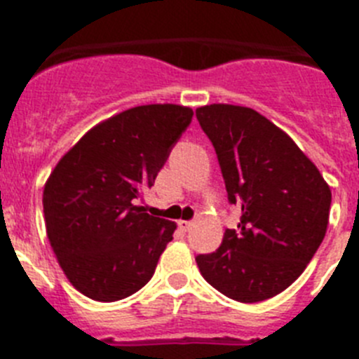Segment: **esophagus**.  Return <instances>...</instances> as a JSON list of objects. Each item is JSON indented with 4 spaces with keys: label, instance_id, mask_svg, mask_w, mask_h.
I'll use <instances>...</instances> for the list:
<instances>
[{
    "label": "esophagus",
    "instance_id": "esophagus-1",
    "mask_svg": "<svg viewBox=\"0 0 359 359\" xmlns=\"http://www.w3.org/2000/svg\"><path fill=\"white\" fill-rule=\"evenodd\" d=\"M177 226L182 228L183 231H189L190 228L194 226V221H180V223H177Z\"/></svg>",
    "mask_w": 359,
    "mask_h": 359
}]
</instances>
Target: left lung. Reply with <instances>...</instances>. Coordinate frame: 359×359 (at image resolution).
Returning <instances> with one entry per match:
<instances>
[{
	"instance_id": "8db88e82",
	"label": "left lung",
	"mask_w": 359,
	"mask_h": 359,
	"mask_svg": "<svg viewBox=\"0 0 359 359\" xmlns=\"http://www.w3.org/2000/svg\"><path fill=\"white\" fill-rule=\"evenodd\" d=\"M196 116L215 149L228 201L243 212L237 230L196 262L228 298L262 302L290 287L322 244L331 189L291 136L252 107L210 104Z\"/></svg>"
}]
</instances>
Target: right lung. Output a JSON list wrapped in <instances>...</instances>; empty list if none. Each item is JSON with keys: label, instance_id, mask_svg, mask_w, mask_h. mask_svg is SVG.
<instances>
[{"label": "right lung", "instance_id": "1", "mask_svg": "<svg viewBox=\"0 0 359 359\" xmlns=\"http://www.w3.org/2000/svg\"><path fill=\"white\" fill-rule=\"evenodd\" d=\"M194 111L147 104L102 120L44 183L46 236L72 286L115 302L151 280L176 223L138 205Z\"/></svg>", "mask_w": 359, "mask_h": 359}]
</instances>
